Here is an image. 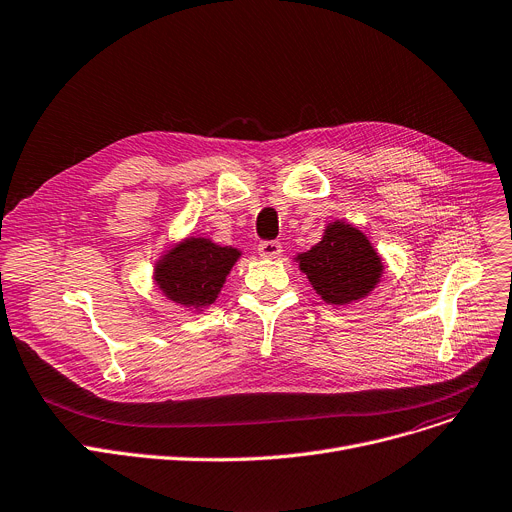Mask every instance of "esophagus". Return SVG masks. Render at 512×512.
I'll use <instances>...</instances> for the list:
<instances>
[{
	"mask_svg": "<svg viewBox=\"0 0 512 512\" xmlns=\"http://www.w3.org/2000/svg\"><path fill=\"white\" fill-rule=\"evenodd\" d=\"M257 251H259V255L265 257V259H276V257H280V253H282V245H280L278 241H261V243L257 245Z\"/></svg>",
	"mask_w": 512,
	"mask_h": 512,
	"instance_id": "obj_1",
	"label": "esophagus"
}]
</instances>
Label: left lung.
<instances>
[{"label":"left lung","mask_w":512,"mask_h":512,"mask_svg":"<svg viewBox=\"0 0 512 512\" xmlns=\"http://www.w3.org/2000/svg\"><path fill=\"white\" fill-rule=\"evenodd\" d=\"M298 259L317 294L331 304H350L366 296L383 271L381 257L366 236L344 222L327 226L323 241Z\"/></svg>","instance_id":"1"}]
</instances>
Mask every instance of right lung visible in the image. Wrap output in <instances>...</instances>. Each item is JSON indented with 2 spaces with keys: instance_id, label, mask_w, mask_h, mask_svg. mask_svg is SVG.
<instances>
[{
  "instance_id": "obj_1",
  "label": "right lung",
  "mask_w": 512,
  "mask_h": 512,
  "mask_svg": "<svg viewBox=\"0 0 512 512\" xmlns=\"http://www.w3.org/2000/svg\"><path fill=\"white\" fill-rule=\"evenodd\" d=\"M238 255L236 249L218 247L208 238H189L158 263L156 282L175 302L208 306L218 298Z\"/></svg>"
}]
</instances>
